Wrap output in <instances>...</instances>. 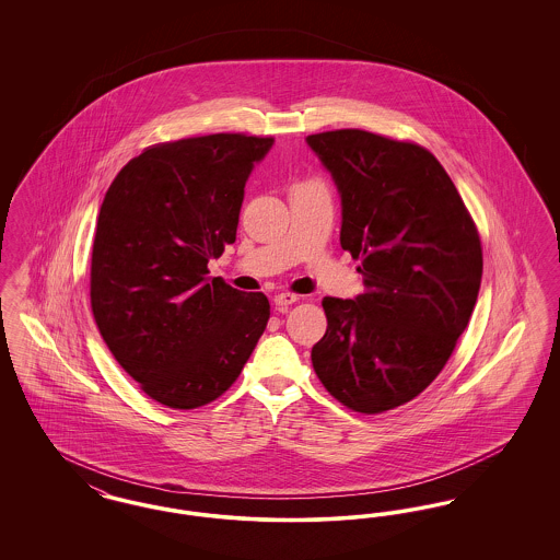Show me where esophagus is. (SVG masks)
I'll list each match as a JSON object with an SVG mask.
<instances>
[{
    "instance_id": "34e87169",
    "label": "esophagus",
    "mask_w": 560,
    "mask_h": 560,
    "mask_svg": "<svg viewBox=\"0 0 560 560\" xmlns=\"http://www.w3.org/2000/svg\"><path fill=\"white\" fill-rule=\"evenodd\" d=\"M298 300H300V298H298L295 293L281 292L275 295V300H272V302H275V308H277V311L285 313V311L292 306L293 302H298Z\"/></svg>"
}]
</instances>
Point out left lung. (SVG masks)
I'll return each mask as SVG.
<instances>
[{"mask_svg": "<svg viewBox=\"0 0 560 560\" xmlns=\"http://www.w3.org/2000/svg\"><path fill=\"white\" fill-rule=\"evenodd\" d=\"M342 199L340 245L365 292L323 298L327 331L311 359L334 399L382 413L441 373L479 298L477 226L436 158L365 130L306 138Z\"/></svg>", "mask_w": 560, "mask_h": 560, "instance_id": "8db88e82", "label": "left lung"}]
</instances>
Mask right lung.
Here are the masks:
<instances>
[{
    "label": "right lung",
    "mask_w": 560,
    "mask_h": 560,
    "mask_svg": "<svg viewBox=\"0 0 560 560\" xmlns=\"http://www.w3.org/2000/svg\"><path fill=\"white\" fill-rule=\"evenodd\" d=\"M272 142L210 133L153 144L105 195L92 245V313L117 363L165 407L218 399L267 329V295L208 277V262L237 240L243 188Z\"/></svg>",
    "instance_id": "1"
}]
</instances>
